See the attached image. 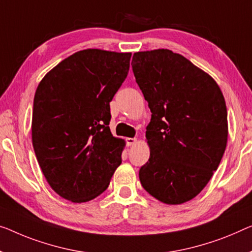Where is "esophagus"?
Segmentation results:
<instances>
[{
  "label": "esophagus",
  "mask_w": 252,
  "mask_h": 252,
  "mask_svg": "<svg viewBox=\"0 0 252 252\" xmlns=\"http://www.w3.org/2000/svg\"><path fill=\"white\" fill-rule=\"evenodd\" d=\"M126 141L127 146H133L137 142V138H126Z\"/></svg>",
  "instance_id": "34e87169"
}]
</instances>
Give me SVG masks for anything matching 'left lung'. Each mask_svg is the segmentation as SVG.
<instances>
[{
  "label": "left lung",
  "mask_w": 252,
  "mask_h": 252,
  "mask_svg": "<svg viewBox=\"0 0 252 252\" xmlns=\"http://www.w3.org/2000/svg\"><path fill=\"white\" fill-rule=\"evenodd\" d=\"M131 65L152 112L141 186L164 204H183L200 193L224 155V96L208 73L170 50L137 52Z\"/></svg>",
  "instance_id": "obj_1"
}]
</instances>
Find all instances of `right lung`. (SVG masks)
<instances>
[{
  "instance_id": "1",
  "label": "right lung",
  "mask_w": 252,
  "mask_h": 252,
  "mask_svg": "<svg viewBox=\"0 0 252 252\" xmlns=\"http://www.w3.org/2000/svg\"><path fill=\"white\" fill-rule=\"evenodd\" d=\"M131 53L79 51L36 89L32 138L42 172L59 196L86 202L107 189L125 140L110 130V102L126 80Z\"/></svg>"
}]
</instances>
